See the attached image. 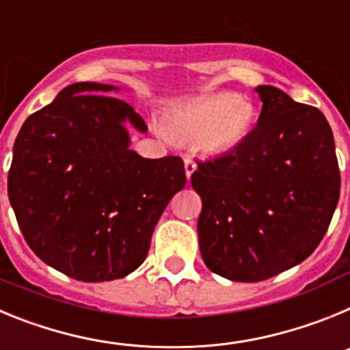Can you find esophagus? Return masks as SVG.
Masks as SVG:
<instances>
[{
	"label": "esophagus",
	"instance_id": "esophagus-1",
	"mask_svg": "<svg viewBox=\"0 0 350 350\" xmlns=\"http://www.w3.org/2000/svg\"><path fill=\"white\" fill-rule=\"evenodd\" d=\"M184 168H185V175H187V178H191V175H193V173L196 172V163H194V161L191 159V157H185Z\"/></svg>",
	"mask_w": 350,
	"mask_h": 350
}]
</instances>
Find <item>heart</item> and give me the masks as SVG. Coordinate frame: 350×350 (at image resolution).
<instances>
[{
    "label": "heart",
    "mask_w": 350,
    "mask_h": 350,
    "mask_svg": "<svg viewBox=\"0 0 350 350\" xmlns=\"http://www.w3.org/2000/svg\"><path fill=\"white\" fill-rule=\"evenodd\" d=\"M258 122V108L247 98L215 94L173 110L166 129L182 142L198 144L212 156L237 150L252 135Z\"/></svg>",
    "instance_id": "1"
}]
</instances>
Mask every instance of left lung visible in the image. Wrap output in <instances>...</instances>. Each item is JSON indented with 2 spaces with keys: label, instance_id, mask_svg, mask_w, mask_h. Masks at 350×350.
<instances>
[{
  "label": "left lung",
  "instance_id": "1",
  "mask_svg": "<svg viewBox=\"0 0 350 350\" xmlns=\"http://www.w3.org/2000/svg\"><path fill=\"white\" fill-rule=\"evenodd\" d=\"M261 116L237 150L198 161L200 252L213 273L259 282L317 249L340 198L333 131L321 110L258 85Z\"/></svg>",
  "mask_w": 350,
  "mask_h": 350
}]
</instances>
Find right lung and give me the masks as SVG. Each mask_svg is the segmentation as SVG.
Here are the masks:
<instances>
[{
	"label": "right lung",
	"instance_id": "1",
	"mask_svg": "<svg viewBox=\"0 0 350 350\" xmlns=\"http://www.w3.org/2000/svg\"><path fill=\"white\" fill-rule=\"evenodd\" d=\"M116 85L79 82L26 119L8 198L31 250L82 282L122 279L145 261L161 213L185 185L178 156L147 159L128 126L147 131Z\"/></svg>",
	"mask_w": 350,
	"mask_h": 350
}]
</instances>
